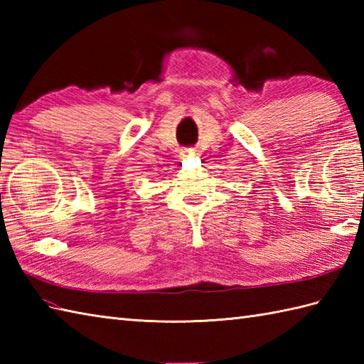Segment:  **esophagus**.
<instances>
[{
	"label": "esophagus",
	"mask_w": 364,
	"mask_h": 364,
	"mask_svg": "<svg viewBox=\"0 0 364 364\" xmlns=\"http://www.w3.org/2000/svg\"><path fill=\"white\" fill-rule=\"evenodd\" d=\"M196 150H192V149H188V150H184V154L183 156H196Z\"/></svg>",
	"instance_id": "esophagus-1"
}]
</instances>
